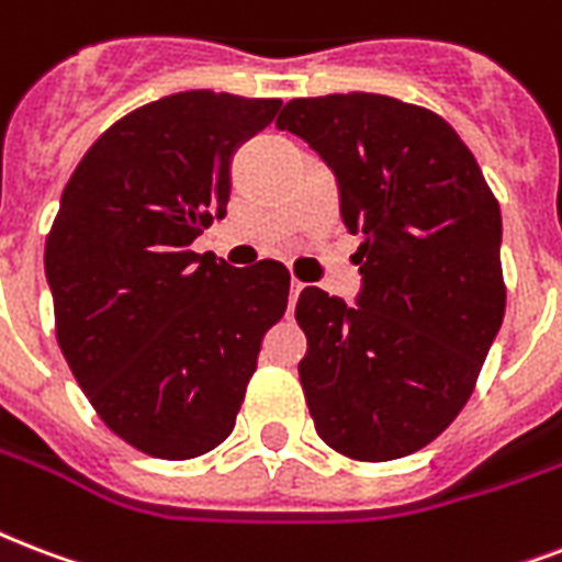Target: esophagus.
Instances as JSON below:
<instances>
[{"label":"esophagus","mask_w":562,"mask_h":562,"mask_svg":"<svg viewBox=\"0 0 562 562\" xmlns=\"http://www.w3.org/2000/svg\"><path fill=\"white\" fill-rule=\"evenodd\" d=\"M300 291H303V282H300V280H291V294H289V303H291V306L297 303Z\"/></svg>","instance_id":"esophagus-1"}]
</instances>
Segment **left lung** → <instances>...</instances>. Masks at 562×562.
Instances as JSON below:
<instances>
[{"label": "left lung", "mask_w": 562, "mask_h": 562, "mask_svg": "<svg viewBox=\"0 0 562 562\" xmlns=\"http://www.w3.org/2000/svg\"><path fill=\"white\" fill-rule=\"evenodd\" d=\"M277 126L318 153L362 235L359 306L300 291V383L315 430L350 460L422 451L469 404L507 310L501 209L436 111L383 93L291 100Z\"/></svg>", "instance_id": "left-lung-1"}]
</instances>
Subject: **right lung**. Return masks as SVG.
<instances>
[{"label": "right lung", "mask_w": 562, "mask_h": 562, "mask_svg": "<svg viewBox=\"0 0 562 562\" xmlns=\"http://www.w3.org/2000/svg\"><path fill=\"white\" fill-rule=\"evenodd\" d=\"M282 100L182 91L93 140L46 235L55 338L102 424L135 451L191 460L233 434L285 265L229 268L191 244L224 217L229 158Z\"/></svg>", "instance_id": "right-lung-1"}]
</instances>
